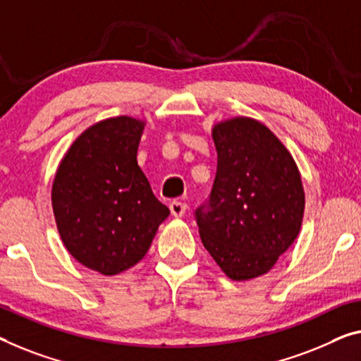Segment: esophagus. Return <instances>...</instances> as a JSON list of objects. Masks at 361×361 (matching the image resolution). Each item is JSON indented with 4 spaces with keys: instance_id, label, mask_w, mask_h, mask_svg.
<instances>
[{
    "instance_id": "34e87169",
    "label": "esophagus",
    "mask_w": 361,
    "mask_h": 361,
    "mask_svg": "<svg viewBox=\"0 0 361 361\" xmlns=\"http://www.w3.org/2000/svg\"><path fill=\"white\" fill-rule=\"evenodd\" d=\"M186 209H188V206L181 201L170 202V212H171V215H173V217H183V215H185V212H186Z\"/></svg>"
}]
</instances>
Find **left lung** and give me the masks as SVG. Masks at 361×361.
Segmentation results:
<instances>
[{
	"label": "left lung",
	"mask_w": 361,
	"mask_h": 361,
	"mask_svg": "<svg viewBox=\"0 0 361 361\" xmlns=\"http://www.w3.org/2000/svg\"><path fill=\"white\" fill-rule=\"evenodd\" d=\"M217 149L207 207L196 211L204 248L236 282L276 266L300 233L305 190L292 154L266 125L233 116L212 126Z\"/></svg>",
	"instance_id": "obj_1"
}]
</instances>
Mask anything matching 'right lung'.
Wrapping results in <instances>:
<instances>
[{"mask_svg": "<svg viewBox=\"0 0 361 361\" xmlns=\"http://www.w3.org/2000/svg\"><path fill=\"white\" fill-rule=\"evenodd\" d=\"M144 126L146 121L128 115L89 126L53 180L51 206L64 248L104 276L137 264L170 215L137 165Z\"/></svg>", "mask_w": 361, "mask_h": 361, "instance_id": "1", "label": "right lung"}]
</instances>
